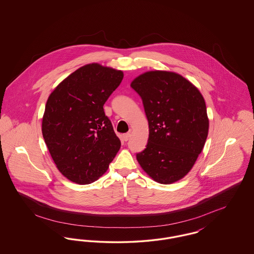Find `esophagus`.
Segmentation results:
<instances>
[{
	"label": "esophagus",
	"mask_w": 254,
	"mask_h": 254,
	"mask_svg": "<svg viewBox=\"0 0 254 254\" xmlns=\"http://www.w3.org/2000/svg\"><path fill=\"white\" fill-rule=\"evenodd\" d=\"M129 137H130V133H126V134L123 135V140H124L125 142H127V141H128Z\"/></svg>",
	"instance_id": "34e87169"
}]
</instances>
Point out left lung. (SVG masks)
<instances>
[{
  "label": "left lung",
  "instance_id": "1",
  "mask_svg": "<svg viewBox=\"0 0 254 254\" xmlns=\"http://www.w3.org/2000/svg\"><path fill=\"white\" fill-rule=\"evenodd\" d=\"M130 86L143 101L149 135L136 158L154 181L172 184L185 177L202 152L208 133L205 100L180 74L154 70Z\"/></svg>",
  "mask_w": 254,
  "mask_h": 254
}]
</instances>
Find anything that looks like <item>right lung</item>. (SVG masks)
Segmentation results:
<instances>
[{
    "instance_id": "1",
    "label": "right lung",
    "mask_w": 254,
    "mask_h": 254,
    "mask_svg": "<svg viewBox=\"0 0 254 254\" xmlns=\"http://www.w3.org/2000/svg\"><path fill=\"white\" fill-rule=\"evenodd\" d=\"M123 78L121 70L88 64L49 95L43 137L57 169L68 180L79 185L96 181L119 151L120 139L103 107Z\"/></svg>"
}]
</instances>
